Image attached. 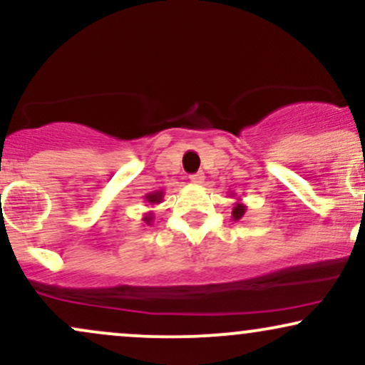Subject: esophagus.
Wrapping results in <instances>:
<instances>
[{"label":"esophagus","mask_w":365,"mask_h":365,"mask_svg":"<svg viewBox=\"0 0 365 365\" xmlns=\"http://www.w3.org/2000/svg\"><path fill=\"white\" fill-rule=\"evenodd\" d=\"M190 182H192V183H195V185H200V183L204 182V175H202V173L190 175Z\"/></svg>","instance_id":"1"}]
</instances>
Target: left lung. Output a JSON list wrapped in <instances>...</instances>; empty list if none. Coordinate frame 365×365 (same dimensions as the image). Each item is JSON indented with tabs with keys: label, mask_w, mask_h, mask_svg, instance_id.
I'll return each mask as SVG.
<instances>
[{
	"label": "left lung",
	"mask_w": 365,
	"mask_h": 365,
	"mask_svg": "<svg viewBox=\"0 0 365 365\" xmlns=\"http://www.w3.org/2000/svg\"><path fill=\"white\" fill-rule=\"evenodd\" d=\"M245 211H247V206H244L242 202H235V206H233V211H232V217L235 221L242 220V216L245 215Z\"/></svg>",
	"instance_id": "8db88e82"
}]
</instances>
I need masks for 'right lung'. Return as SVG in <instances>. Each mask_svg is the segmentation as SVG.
Masks as SVG:
<instances>
[{"instance_id":"add662e5","label":"right lung","mask_w":365,"mask_h":365,"mask_svg":"<svg viewBox=\"0 0 365 365\" xmlns=\"http://www.w3.org/2000/svg\"><path fill=\"white\" fill-rule=\"evenodd\" d=\"M163 197H165V192H163V190H156V192H153V194L145 195L144 199H145V202H148V206H154V204L163 202ZM153 220H154L153 212H145L144 217H142V221H145V225L153 223Z\"/></svg>"}]
</instances>
